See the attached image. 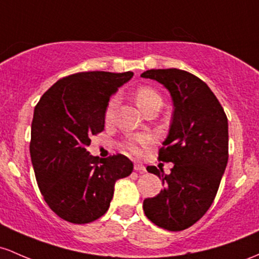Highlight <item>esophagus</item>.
I'll use <instances>...</instances> for the list:
<instances>
[{
  "instance_id": "34e87169",
  "label": "esophagus",
  "mask_w": 259,
  "mask_h": 259,
  "mask_svg": "<svg viewBox=\"0 0 259 259\" xmlns=\"http://www.w3.org/2000/svg\"><path fill=\"white\" fill-rule=\"evenodd\" d=\"M134 169L136 172L140 173V175H143V173L146 172V168H145V166H143L141 163H135L134 164Z\"/></svg>"
}]
</instances>
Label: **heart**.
Wrapping results in <instances>:
<instances>
[{"label": "heart", "mask_w": 259, "mask_h": 259, "mask_svg": "<svg viewBox=\"0 0 259 259\" xmlns=\"http://www.w3.org/2000/svg\"><path fill=\"white\" fill-rule=\"evenodd\" d=\"M135 98L136 103H138V106L140 107V109L143 110V112H146V110L151 107L162 106V98L160 93L149 86L139 87L138 90L135 91ZM118 103L119 99L116 96H113V97H110L109 101H108L106 109H104V119H106L107 121L113 120ZM151 143L152 138L150 135H136L124 140L123 143H121V147H123L124 150H126V151L134 153V155H139L144 147L149 146Z\"/></svg>", "instance_id": "1"}]
</instances>
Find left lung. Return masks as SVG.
I'll use <instances>...</instances> for the list:
<instances>
[{
    "label": "left lung",
    "mask_w": 259,
    "mask_h": 259,
    "mask_svg": "<svg viewBox=\"0 0 259 259\" xmlns=\"http://www.w3.org/2000/svg\"><path fill=\"white\" fill-rule=\"evenodd\" d=\"M141 77L156 79L169 91L171 129L158 161L172 162L169 175L155 166L147 171L163 182L160 194L144 200V211L155 225L182 231L194 225L214 201L229 160L227 116L208 84L178 69L147 70Z\"/></svg>",
    "instance_id": "8db88e82"
}]
</instances>
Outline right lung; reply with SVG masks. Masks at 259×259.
Wrapping results in <instances>:
<instances>
[{"label": "right lung", "mask_w": 259, "mask_h": 259, "mask_svg": "<svg viewBox=\"0 0 259 259\" xmlns=\"http://www.w3.org/2000/svg\"><path fill=\"white\" fill-rule=\"evenodd\" d=\"M134 73L87 71L54 83L34 109L30 158L44 200L58 217L88 224L110 205L115 181L133 172L121 155H90L92 135L104 130V109L110 96Z\"/></svg>", "instance_id": "obj_1"}]
</instances>
